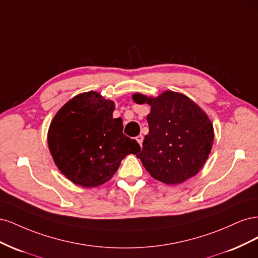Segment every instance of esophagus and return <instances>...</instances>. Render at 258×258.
I'll return each instance as SVG.
<instances>
[{"instance_id":"esophagus-1","label":"esophagus","mask_w":258,"mask_h":258,"mask_svg":"<svg viewBox=\"0 0 258 258\" xmlns=\"http://www.w3.org/2000/svg\"><path fill=\"white\" fill-rule=\"evenodd\" d=\"M136 140L138 141V143L140 144V146H142V143H143V136H142V135L138 136V137L136 138Z\"/></svg>"}]
</instances>
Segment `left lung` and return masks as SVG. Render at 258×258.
Masks as SVG:
<instances>
[{
	"mask_svg": "<svg viewBox=\"0 0 258 258\" xmlns=\"http://www.w3.org/2000/svg\"><path fill=\"white\" fill-rule=\"evenodd\" d=\"M138 104L151 105L150 132L137 157L155 179L177 185L204 167L214 141V129L202 108L183 93L166 90L158 97L134 93Z\"/></svg>",
	"mask_w": 258,
	"mask_h": 258,
	"instance_id": "1",
	"label": "left lung"
}]
</instances>
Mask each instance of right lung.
<instances>
[{
    "label": "right lung",
    "instance_id": "add662e5",
    "mask_svg": "<svg viewBox=\"0 0 258 258\" xmlns=\"http://www.w3.org/2000/svg\"><path fill=\"white\" fill-rule=\"evenodd\" d=\"M115 103L99 92L75 96L52 118L47 143L60 172L85 188L106 183L129 154L141 147L122 134V119L113 118Z\"/></svg>",
    "mask_w": 258,
    "mask_h": 258
}]
</instances>
